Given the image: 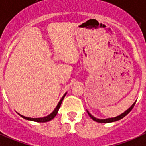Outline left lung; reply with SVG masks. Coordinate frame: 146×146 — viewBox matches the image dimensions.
Listing matches in <instances>:
<instances>
[{"instance_id": "1", "label": "left lung", "mask_w": 146, "mask_h": 146, "mask_svg": "<svg viewBox=\"0 0 146 146\" xmlns=\"http://www.w3.org/2000/svg\"><path fill=\"white\" fill-rule=\"evenodd\" d=\"M134 105H135V102L133 104V105H131V107L129 109H128L127 111H125V113H122L121 115H119V116H118V117H114V118H109V119H96L95 118V117H94L93 116H92L91 114H90V113L88 112V111H87V112H88V115L90 116V118L93 119L94 121H95V122H100V123H108V122H116V121H118L119 120V119H122L123 117H125L127 114H128L130 113V111H131L132 109H133V106H134Z\"/></svg>"}]
</instances>
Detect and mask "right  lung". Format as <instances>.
<instances>
[{
	"label": "right lung",
	"mask_w": 146,
	"mask_h": 146,
	"mask_svg": "<svg viewBox=\"0 0 146 146\" xmlns=\"http://www.w3.org/2000/svg\"><path fill=\"white\" fill-rule=\"evenodd\" d=\"M65 95H66V94H64V96H63V97H62V99H61V100H60V102H58V105L56 106V109H55L54 111H53V112H52V113H50V115H48L47 117H43V118H29V117H24V116H22V115H20V116L21 117H23V118H24V119H27V120L34 121V122H49V121L52 120V119L54 118V117L56 116V114H57V113H58V109H59L60 106H61V105H62V100H64V98Z\"/></svg>",
	"instance_id": "right-lung-1"
}]
</instances>
